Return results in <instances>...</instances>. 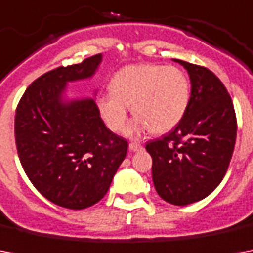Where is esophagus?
I'll return each mask as SVG.
<instances>
[{
    "label": "esophagus",
    "instance_id": "esophagus-1",
    "mask_svg": "<svg viewBox=\"0 0 253 253\" xmlns=\"http://www.w3.org/2000/svg\"><path fill=\"white\" fill-rule=\"evenodd\" d=\"M128 148H130L132 152H136V151H140L143 150V147L140 146V144H136V143H130V146H128Z\"/></svg>",
    "mask_w": 253,
    "mask_h": 253
}]
</instances>
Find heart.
<instances>
[{
	"label": "heart",
	"mask_w": 253,
	"mask_h": 253,
	"mask_svg": "<svg viewBox=\"0 0 253 253\" xmlns=\"http://www.w3.org/2000/svg\"><path fill=\"white\" fill-rule=\"evenodd\" d=\"M110 93L97 99V110L107 128L121 134L126 128L127 107L135 119L128 135L150 130L164 134L181 122L190 99L186 75L176 67L134 64L123 67L109 83Z\"/></svg>",
	"instance_id": "b5f03b06"
}]
</instances>
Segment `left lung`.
Masks as SVG:
<instances>
[{"instance_id": "obj_1", "label": "left lung", "mask_w": 253, "mask_h": 253, "mask_svg": "<svg viewBox=\"0 0 253 253\" xmlns=\"http://www.w3.org/2000/svg\"><path fill=\"white\" fill-rule=\"evenodd\" d=\"M173 61L188 71V109L169 134L147 143L146 150L159 196L185 206L206 198L223 180L235 147L236 115L227 89L211 71Z\"/></svg>"}]
</instances>
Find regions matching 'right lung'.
Instances as JSON below:
<instances>
[{"mask_svg": "<svg viewBox=\"0 0 253 253\" xmlns=\"http://www.w3.org/2000/svg\"><path fill=\"white\" fill-rule=\"evenodd\" d=\"M102 55L59 67L34 81L15 111V144L31 184L61 208L97 204L126 158L128 143L101 119L94 98L65 95L67 85L90 79Z\"/></svg>", "mask_w": 253, "mask_h": 253, "instance_id": "add662e5", "label": "right lung"}]
</instances>
